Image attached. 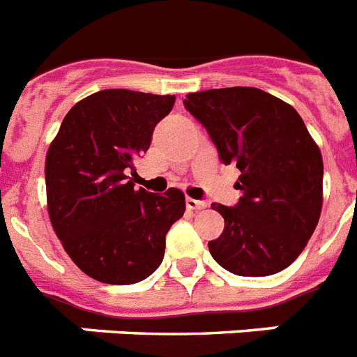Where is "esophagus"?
Returning <instances> with one entry per match:
<instances>
[{
  "label": "esophagus",
  "mask_w": 357,
  "mask_h": 357,
  "mask_svg": "<svg viewBox=\"0 0 357 357\" xmlns=\"http://www.w3.org/2000/svg\"><path fill=\"white\" fill-rule=\"evenodd\" d=\"M185 206L193 211H200V210H206L208 208V202L204 200H195V199H185Z\"/></svg>",
  "instance_id": "obj_1"
}]
</instances>
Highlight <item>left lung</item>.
<instances>
[{"mask_svg": "<svg viewBox=\"0 0 357 357\" xmlns=\"http://www.w3.org/2000/svg\"><path fill=\"white\" fill-rule=\"evenodd\" d=\"M222 164L241 172L243 197L231 208L211 204L225 231L210 241L211 257L243 278H264L290 266L317 226L323 204V158L291 105L255 87L188 94Z\"/></svg>", "mask_w": 357, "mask_h": 357, "instance_id": "left-lung-1", "label": "left lung"}]
</instances>
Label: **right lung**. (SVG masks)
I'll list each match as a JSON object with an SVG mask.
<instances>
[{"label": "right lung", "mask_w": 357, "mask_h": 357, "mask_svg": "<svg viewBox=\"0 0 357 357\" xmlns=\"http://www.w3.org/2000/svg\"><path fill=\"white\" fill-rule=\"evenodd\" d=\"M175 96L105 89L70 109L45 160L52 228L76 266L105 284L149 278L185 211L176 188L137 190L128 176Z\"/></svg>", "instance_id": "right-lung-1"}]
</instances>
